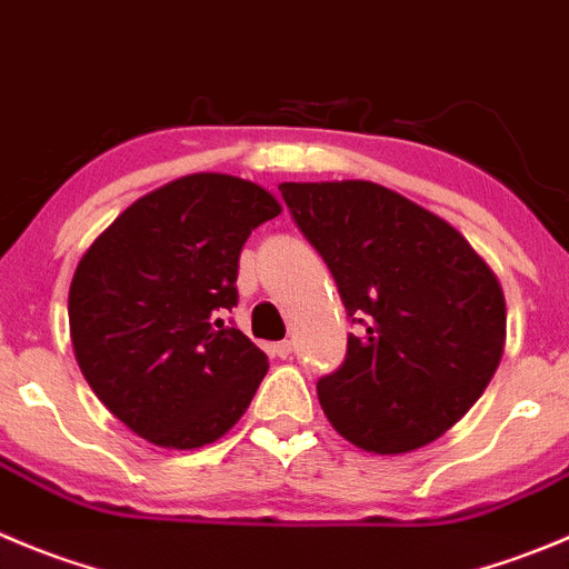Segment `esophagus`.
Returning a JSON list of instances; mask_svg holds the SVG:
<instances>
[{"label": "esophagus", "mask_w": 569, "mask_h": 569, "mask_svg": "<svg viewBox=\"0 0 569 569\" xmlns=\"http://www.w3.org/2000/svg\"><path fill=\"white\" fill-rule=\"evenodd\" d=\"M273 355L281 357V360H288L293 355V343L290 340H279V343H273Z\"/></svg>", "instance_id": "obj_1"}]
</instances>
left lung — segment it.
Returning <instances> with one entry per match:
<instances>
[{
  "label": "left lung",
  "mask_w": 569,
  "mask_h": 569,
  "mask_svg": "<svg viewBox=\"0 0 569 569\" xmlns=\"http://www.w3.org/2000/svg\"><path fill=\"white\" fill-rule=\"evenodd\" d=\"M293 220L338 281L346 360L318 380L329 425L357 450L402 456L480 399L506 346L500 279L467 237L375 181L279 183Z\"/></svg>",
  "instance_id": "obj_1"
}]
</instances>
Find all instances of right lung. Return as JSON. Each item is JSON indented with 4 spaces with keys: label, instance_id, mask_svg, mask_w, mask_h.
Here are the masks:
<instances>
[{
    "label": "right lung",
    "instance_id": "add662e5",
    "mask_svg": "<svg viewBox=\"0 0 569 569\" xmlns=\"http://www.w3.org/2000/svg\"><path fill=\"white\" fill-rule=\"evenodd\" d=\"M279 212L259 183L192 172L133 200L80 257L69 288L78 366L156 447L218 441L268 375L264 351L220 316L237 305L248 234Z\"/></svg>",
    "mask_w": 569,
    "mask_h": 569
}]
</instances>
